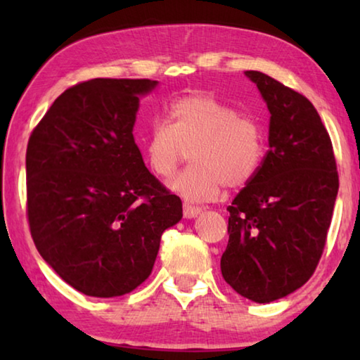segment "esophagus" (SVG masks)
<instances>
[{
  "label": "esophagus",
  "instance_id": "34e87169",
  "mask_svg": "<svg viewBox=\"0 0 360 360\" xmlns=\"http://www.w3.org/2000/svg\"><path fill=\"white\" fill-rule=\"evenodd\" d=\"M200 212H202V210L198 208V206H193L191 203H184V217L186 219H193L197 217Z\"/></svg>",
  "mask_w": 360,
  "mask_h": 360
}]
</instances>
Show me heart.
Masks as SVG:
<instances>
[{"instance_id":"b5f03b06","label":"heart","mask_w":360,"mask_h":360,"mask_svg":"<svg viewBox=\"0 0 360 360\" xmlns=\"http://www.w3.org/2000/svg\"><path fill=\"white\" fill-rule=\"evenodd\" d=\"M144 158L160 179L173 178L191 150L193 165L172 182L187 202H211L224 187H245L257 174L265 155L259 122L210 94H192L168 106L167 122L150 125Z\"/></svg>"}]
</instances>
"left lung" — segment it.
Masks as SVG:
<instances>
[{"mask_svg": "<svg viewBox=\"0 0 360 360\" xmlns=\"http://www.w3.org/2000/svg\"><path fill=\"white\" fill-rule=\"evenodd\" d=\"M270 111V149L227 208L225 283L270 303L308 281L324 251L338 172L330 136L307 96L260 71H245Z\"/></svg>", "mask_w": 360, "mask_h": 360, "instance_id": "obj_1", "label": "left lung"}]
</instances>
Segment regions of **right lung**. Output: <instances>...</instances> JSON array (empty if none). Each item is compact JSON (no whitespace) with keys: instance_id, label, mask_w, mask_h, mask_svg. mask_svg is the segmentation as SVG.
<instances>
[{"instance_id":"1","label":"right lung","mask_w":360,"mask_h":360,"mask_svg":"<svg viewBox=\"0 0 360 360\" xmlns=\"http://www.w3.org/2000/svg\"><path fill=\"white\" fill-rule=\"evenodd\" d=\"M150 79H90L53 101L27 148V216L41 257L90 297L149 278L162 233L182 217L133 138Z\"/></svg>"}]
</instances>
